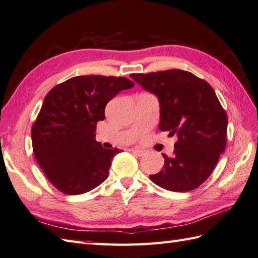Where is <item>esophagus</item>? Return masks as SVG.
Returning <instances> with one entry per match:
<instances>
[{"instance_id": "34e87169", "label": "esophagus", "mask_w": 258, "mask_h": 258, "mask_svg": "<svg viewBox=\"0 0 258 258\" xmlns=\"http://www.w3.org/2000/svg\"><path fill=\"white\" fill-rule=\"evenodd\" d=\"M132 153H133L136 156H138V157H142V156H144L145 151L141 150V149H132Z\"/></svg>"}]
</instances>
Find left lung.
<instances>
[{"mask_svg": "<svg viewBox=\"0 0 258 258\" xmlns=\"http://www.w3.org/2000/svg\"><path fill=\"white\" fill-rule=\"evenodd\" d=\"M135 83L159 99V130L176 134L174 156L164 158L160 172L149 175L172 192L197 188L213 172L227 143L228 116L213 87L182 70L131 74Z\"/></svg>", "mask_w": 258, "mask_h": 258, "instance_id": "1", "label": "left lung"}]
</instances>
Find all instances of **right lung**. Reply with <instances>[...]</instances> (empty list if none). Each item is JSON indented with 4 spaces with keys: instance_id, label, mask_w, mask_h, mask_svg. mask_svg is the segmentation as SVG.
Returning <instances> with one entry per match:
<instances>
[{
    "instance_id": "right-lung-1",
    "label": "right lung",
    "mask_w": 258,
    "mask_h": 258,
    "mask_svg": "<svg viewBox=\"0 0 258 258\" xmlns=\"http://www.w3.org/2000/svg\"><path fill=\"white\" fill-rule=\"evenodd\" d=\"M133 87L125 77L88 75L70 78L48 92L31 141L39 167L56 189L79 195L107 180L111 161L121 150L96 142L97 122L104 120L111 99Z\"/></svg>"
}]
</instances>
